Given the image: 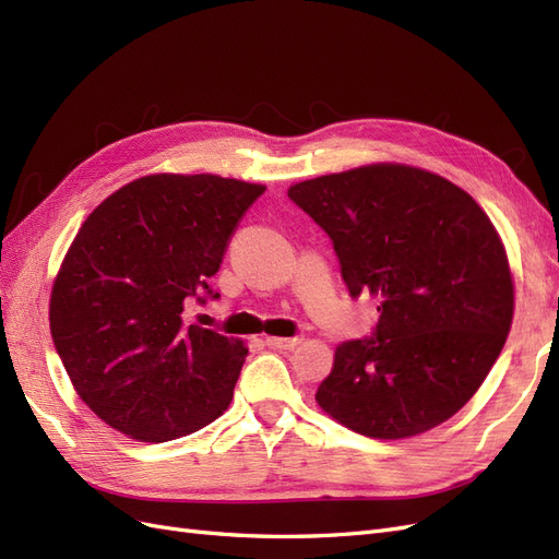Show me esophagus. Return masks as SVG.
I'll return each mask as SVG.
<instances>
[{"instance_id": "obj_1", "label": "esophagus", "mask_w": 559, "mask_h": 559, "mask_svg": "<svg viewBox=\"0 0 559 559\" xmlns=\"http://www.w3.org/2000/svg\"><path fill=\"white\" fill-rule=\"evenodd\" d=\"M300 343V337H265V345L267 347H275V349H294Z\"/></svg>"}]
</instances>
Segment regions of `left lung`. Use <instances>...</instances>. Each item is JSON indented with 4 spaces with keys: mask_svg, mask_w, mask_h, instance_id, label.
<instances>
[{
    "mask_svg": "<svg viewBox=\"0 0 559 559\" xmlns=\"http://www.w3.org/2000/svg\"><path fill=\"white\" fill-rule=\"evenodd\" d=\"M289 198L331 238L349 296L380 298L373 333L337 345L317 403L384 441L443 425L511 329L513 280L492 222L460 186L408 165L300 181Z\"/></svg>",
    "mask_w": 559,
    "mask_h": 559,
    "instance_id": "left-lung-1",
    "label": "left lung"
}]
</instances>
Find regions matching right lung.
Segmentation results:
<instances>
[{
    "label": "right lung",
    "mask_w": 559,
    "mask_h": 559,
    "mask_svg": "<svg viewBox=\"0 0 559 559\" xmlns=\"http://www.w3.org/2000/svg\"><path fill=\"white\" fill-rule=\"evenodd\" d=\"M265 189L216 175H151L99 205L50 294V335L83 403L109 427L165 443L207 427L233 399L242 341L186 321Z\"/></svg>",
    "instance_id": "obj_1"
}]
</instances>
